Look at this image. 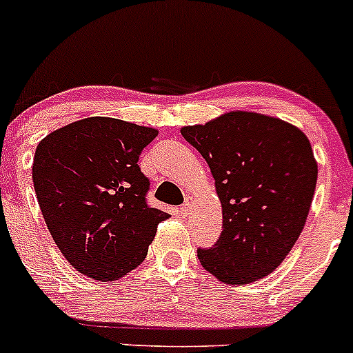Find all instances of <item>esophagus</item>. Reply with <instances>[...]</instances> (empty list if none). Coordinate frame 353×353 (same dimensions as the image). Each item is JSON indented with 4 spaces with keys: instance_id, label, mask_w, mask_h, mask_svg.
Wrapping results in <instances>:
<instances>
[{
    "instance_id": "1",
    "label": "esophagus",
    "mask_w": 353,
    "mask_h": 353,
    "mask_svg": "<svg viewBox=\"0 0 353 353\" xmlns=\"http://www.w3.org/2000/svg\"><path fill=\"white\" fill-rule=\"evenodd\" d=\"M191 208H193V198L188 196L186 200H184V203L181 205V207H179L181 215H184V217H186V215L190 214V212H191Z\"/></svg>"
}]
</instances>
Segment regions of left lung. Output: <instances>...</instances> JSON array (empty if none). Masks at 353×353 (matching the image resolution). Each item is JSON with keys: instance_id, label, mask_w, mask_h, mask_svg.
Returning <instances> with one entry per match:
<instances>
[{"instance_id": "left-lung-1", "label": "left lung", "mask_w": 353, "mask_h": 353, "mask_svg": "<svg viewBox=\"0 0 353 353\" xmlns=\"http://www.w3.org/2000/svg\"><path fill=\"white\" fill-rule=\"evenodd\" d=\"M210 167L222 203V232L198 259L228 285L268 276L299 239L317 183L309 139L268 115L231 112L181 129Z\"/></svg>"}]
</instances>
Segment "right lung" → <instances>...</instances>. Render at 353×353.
Here are the masks:
<instances>
[{
    "instance_id": "obj_1",
    "label": "right lung",
    "mask_w": 353,
    "mask_h": 353,
    "mask_svg": "<svg viewBox=\"0 0 353 353\" xmlns=\"http://www.w3.org/2000/svg\"><path fill=\"white\" fill-rule=\"evenodd\" d=\"M157 131L90 117L37 145L32 181L41 212L65 259L82 274L115 281L145 260L169 214L148 205L138 165Z\"/></svg>"
}]
</instances>
